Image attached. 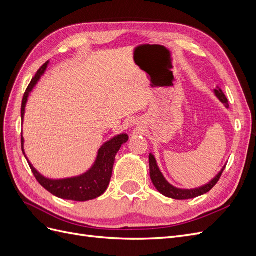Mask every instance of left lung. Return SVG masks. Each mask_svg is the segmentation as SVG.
Returning <instances> with one entry per match:
<instances>
[{"mask_svg": "<svg viewBox=\"0 0 256 256\" xmlns=\"http://www.w3.org/2000/svg\"><path fill=\"white\" fill-rule=\"evenodd\" d=\"M214 94L216 96L220 99V102H223L226 106H228V102L224 95V92H222L221 88H218V90H214ZM226 166H224L222 168L221 171L219 172V174L216 175L214 180L203 186V187H200V188H196V189H191V190H182V189H177L175 187H173L172 184H170L166 180V178L162 175V173L160 172V170L157 166V162L154 157L152 154H150V180L154 184V187L156 189L161 193V194H164L168 198H171L174 200H188V198H196L200 196L202 194H205L208 191H210L216 184L219 182L220 177L224 171V168H226Z\"/></svg>", "mask_w": 256, "mask_h": 256, "instance_id": "8db88e82", "label": "left lung"}]
</instances>
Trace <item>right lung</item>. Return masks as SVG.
Here are the masks:
<instances>
[{
  "instance_id": "add662e5",
  "label": "right lung",
  "mask_w": 256,
  "mask_h": 256,
  "mask_svg": "<svg viewBox=\"0 0 256 256\" xmlns=\"http://www.w3.org/2000/svg\"><path fill=\"white\" fill-rule=\"evenodd\" d=\"M48 66V62L38 69L36 74L32 81L30 82L28 86L23 95L22 104H21V118L23 120V115H24V108L28 102V97L30 92L33 90V88L40 79V76L44 74ZM128 141L127 134H120L118 136L113 138L112 140L104 143L102 148L98 152L97 160L95 162L94 166H92L88 172L74 178H67V180H52L44 178L38 173L33 166L28 162V166L32 170V173L34 174L36 180L40 182L42 187L52 193L60 198L63 200H76V202H85V200H94L102 194L106 190L108 186H109L113 166L115 161V156L122 145ZM21 144H22V152L23 150V138L21 136Z\"/></svg>"
}]
</instances>
